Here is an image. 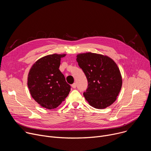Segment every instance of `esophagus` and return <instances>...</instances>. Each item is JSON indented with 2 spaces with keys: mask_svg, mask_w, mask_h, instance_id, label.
Wrapping results in <instances>:
<instances>
[{
  "mask_svg": "<svg viewBox=\"0 0 151 151\" xmlns=\"http://www.w3.org/2000/svg\"><path fill=\"white\" fill-rule=\"evenodd\" d=\"M72 87L73 88H76V83H73L72 85Z\"/></svg>",
  "mask_w": 151,
  "mask_h": 151,
  "instance_id": "1",
  "label": "esophagus"
}]
</instances>
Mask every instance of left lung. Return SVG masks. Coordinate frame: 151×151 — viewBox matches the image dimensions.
Instances as JSON below:
<instances>
[{
  "label": "left lung",
  "mask_w": 151,
  "mask_h": 151,
  "mask_svg": "<svg viewBox=\"0 0 151 151\" xmlns=\"http://www.w3.org/2000/svg\"><path fill=\"white\" fill-rule=\"evenodd\" d=\"M76 61L88 81L83 96L96 109H104L116 99L122 87V77L115 61L107 56L87 52L78 54Z\"/></svg>",
  "instance_id": "8db88e82"
}]
</instances>
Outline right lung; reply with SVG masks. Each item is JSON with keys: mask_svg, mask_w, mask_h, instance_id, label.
Returning a JSON list of instances; mask_svg holds the SVG:
<instances>
[{"mask_svg": "<svg viewBox=\"0 0 151 151\" xmlns=\"http://www.w3.org/2000/svg\"><path fill=\"white\" fill-rule=\"evenodd\" d=\"M66 54H51L39 59L32 66L27 85L32 97L48 109L57 107L70 91V86L59 70L61 58Z\"/></svg>", "mask_w": 151, "mask_h": 151, "instance_id": "add662e5", "label": "right lung"}]
</instances>
